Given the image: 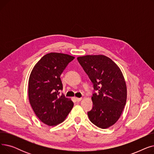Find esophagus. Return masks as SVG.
I'll return each instance as SVG.
<instances>
[{"label":"esophagus","instance_id":"1","mask_svg":"<svg viewBox=\"0 0 154 154\" xmlns=\"http://www.w3.org/2000/svg\"><path fill=\"white\" fill-rule=\"evenodd\" d=\"M82 100V98H78V97H75V100L76 101V102H80V100Z\"/></svg>","mask_w":154,"mask_h":154}]
</instances>
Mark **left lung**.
Listing matches in <instances>:
<instances>
[{"label":"left lung","mask_w":154,"mask_h":154,"mask_svg":"<svg viewBox=\"0 0 154 154\" xmlns=\"http://www.w3.org/2000/svg\"><path fill=\"white\" fill-rule=\"evenodd\" d=\"M78 62L93 84V107L87 112L91 122L101 128L114 125L125 106L127 87L122 72L107 57L85 55Z\"/></svg>","instance_id":"1"}]
</instances>
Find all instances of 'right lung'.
Masks as SVG:
<instances>
[{
  "label": "right lung",
  "instance_id": "obj_1",
  "mask_svg": "<svg viewBox=\"0 0 154 154\" xmlns=\"http://www.w3.org/2000/svg\"><path fill=\"white\" fill-rule=\"evenodd\" d=\"M74 57L60 53L43 56L34 66L29 80V99L37 117L46 125L62 122L72 110L74 103L60 91V75Z\"/></svg>",
  "mask_w": 154,
  "mask_h": 154
}]
</instances>
